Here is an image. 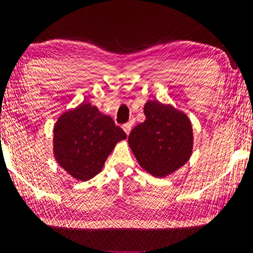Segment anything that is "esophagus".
Listing matches in <instances>:
<instances>
[{
    "instance_id": "34e87169",
    "label": "esophagus",
    "mask_w": 253,
    "mask_h": 253,
    "mask_svg": "<svg viewBox=\"0 0 253 253\" xmlns=\"http://www.w3.org/2000/svg\"><path fill=\"white\" fill-rule=\"evenodd\" d=\"M131 126H132L131 122H129V123L124 124V126H123V130H124V131H126V135H129L130 131H131Z\"/></svg>"
}]
</instances>
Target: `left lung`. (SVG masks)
<instances>
[{"instance_id": "8db88e82", "label": "left lung", "mask_w": 253, "mask_h": 253, "mask_svg": "<svg viewBox=\"0 0 253 253\" xmlns=\"http://www.w3.org/2000/svg\"><path fill=\"white\" fill-rule=\"evenodd\" d=\"M143 112L146 121L131 130L127 143L143 170L165 177L191 159L192 122L184 112L158 100H148Z\"/></svg>"}]
</instances>
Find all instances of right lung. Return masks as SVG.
I'll return each instance as SVG.
<instances>
[{
  "label": "right lung",
  "instance_id": "1",
  "mask_svg": "<svg viewBox=\"0 0 253 253\" xmlns=\"http://www.w3.org/2000/svg\"><path fill=\"white\" fill-rule=\"evenodd\" d=\"M126 138L110 116L83 101L62 113L54 124L53 153L75 180L88 181L102 170L117 143Z\"/></svg>",
  "mask_w": 253,
  "mask_h": 253
}]
</instances>
